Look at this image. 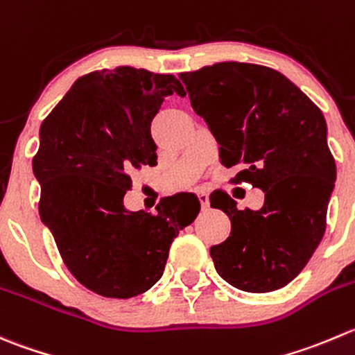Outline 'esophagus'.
Instances as JSON below:
<instances>
[{"label":"esophagus","instance_id":"1","mask_svg":"<svg viewBox=\"0 0 355 355\" xmlns=\"http://www.w3.org/2000/svg\"><path fill=\"white\" fill-rule=\"evenodd\" d=\"M198 199H199V202H201V208L202 209H206L209 206V198H208V194H206V192H198Z\"/></svg>","mask_w":355,"mask_h":355}]
</instances>
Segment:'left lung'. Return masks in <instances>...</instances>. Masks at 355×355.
<instances>
[{
  "label": "left lung",
  "mask_w": 355,
  "mask_h": 355,
  "mask_svg": "<svg viewBox=\"0 0 355 355\" xmlns=\"http://www.w3.org/2000/svg\"><path fill=\"white\" fill-rule=\"evenodd\" d=\"M191 105L220 146V161L237 168L234 182L263 191V206L237 209L229 194L209 196L232 229L209 250L218 276L250 293L286 286L302 272L326 229L336 166L318 105L270 67L218 62L182 72Z\"/></svg>",
  "instance_id": "obj_1"
}]
</instances>
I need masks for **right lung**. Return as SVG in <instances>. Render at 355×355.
Returning <instances> with one entry per match:
<instances>
[{"instance_id":"obj_1","label":"right lung","mask_w":355,"mask_h":355,"mask_svg":"<svg viewBox=\"0 0 355 355\" xmlns=\"http://www.w3.org/2000/svg\"><path fill=\"white\" fill-rule=\"evenodd\" d=\"M184 97L171 74L123 65L79 78L40 128L33 171L40 216L85 288L132 298L161 279L170 246L201 209L192 192L164 198L156 215L128 211L130 171L156 164L150 123L164 98Z\"/></svg>"}]
</instances>
